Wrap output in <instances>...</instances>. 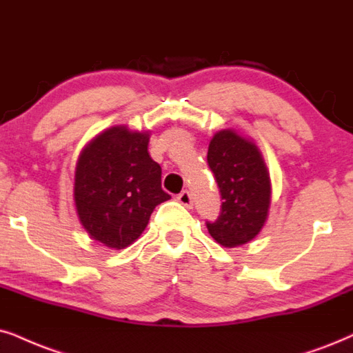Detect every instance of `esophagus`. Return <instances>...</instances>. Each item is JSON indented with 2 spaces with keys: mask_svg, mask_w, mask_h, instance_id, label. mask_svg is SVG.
<instances>
[{
  "mask_svg": "<svg viewBox=\"0 0 353 353\" xmlns=\"http://www.w3.org/2000/svg\"><path fill=\"white\" fill-rule=\"evenodd\" d=\"M177 200H179V203H182L187 208H192V203H194V199H192V194L189 190H182L181 194L177 195Z\"/></svg>",
  "mask_w": 353,
  "mask_h": 353,
  "instance_id": "1",
  "label": "esophagus"
}]
</instances>
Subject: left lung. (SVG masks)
<instances>
[{"instance_id":"8db88e82","label":"left lung","mask_w":353,"mask_h":353,"mask_svg":"<svg viewBox=\"0 0 353 353\" xmlns=\"http://www.w3.org/2000/svg\"><path fill=\"white\" fill-rule=\"evenodd\" d=\"M208 166L221 194V212L208 233L218 244L236 248L256 238L269 215L270 176L256 143L234 130L215 133Z\"/></svg>"}]
</instances>
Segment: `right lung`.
<instances>
[{
    "mask_svg": "<svg viewBox=\"0 0 353 353\" xmlns=\"http://www.w3.org/2000/svg\"><path fill=\"white\" fill-rule=\"evenodd\" d=\"M150 133L107 128L81 151L74 205L83 228L107 248L123 249L143 233L161 189V166L148 153Z\"/></svg>",
    "mask_w": 353,
    "mask_h": 353,
    "instance_id": "1",
    "label": "right lung"
}]
</instances>
